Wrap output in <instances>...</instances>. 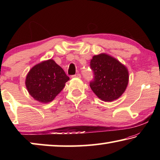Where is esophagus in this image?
<instances>
[{
    "label": "esophagus",
    "instance_id": "obj_1",
    "mask_svg": "<svg viewBox=\"0 0 160 160\" xmlns=\"http://www.w3.org/2000/svg\"><path fill=\"white\" fill-rule=\"evenodd\" d=\"M72 78H81V75L80 73H77L74 75H72Z\"/></svg>",
    "mask_w": 160,
    "mask_h": 160
}]
</instances>
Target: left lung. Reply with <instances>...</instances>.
Returning <instances> with one entry per match:
<instances>
[{
	"instance_id": "obj_1",
	"label": "left lung",
	"mask_w": 160,
	"mask_h": 160,
	"mask_svg": "<svg viewBox=\"0 0 160 160\" xmlns=\"http://www.w3.org/2000/svg\"><path fill=\"white\" fill-rule=\"evenodd\" d=\"M94 78L90 86L94 94L104 101H113L124 92L128 82L126 68L105 53L94 56L90 61Z\"/></svg>"
}]
</instances>
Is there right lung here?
Listing matches in <instances>:
<instances>
[{
  "label": "right lung",
  "mask_w": 160,
  "mask_h": 160,
  "mask_svg": "<svg viewBox=\"0 0 160 160\" xmlns=\"http://www.w3.org/2000/svg\"><path fill=\"white\" fill-rule=\"evenodd\" d=\"M69 80L61 67L53 60L39 63L29 70L26 78V87L34 99L42 103L51 102Z\"/></svg>",
  "instance_id": "1"
}]
</instances>
